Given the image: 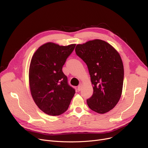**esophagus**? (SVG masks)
<instances>
[{"label": "esophagus", "mask_w": 148, "mask_h": 148, "mask_svg": "<svg viewBox=\"0 0 148 148\" xmlns=\"http://www.w3.org/2000/svg\"><path fill=\"white\" fill-rule=\"evenodd\" d=\"M82 86V84H80L78 86V88H77V89H78V91H80V90H81Z\"/></svg>", "instance_id": "34e87169"}]
</instances>
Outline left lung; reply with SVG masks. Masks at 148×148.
Segmentation results:
<instances>
[{"instance_id":"obj_1","label":"left lung","mask_w":148,"mask_h":148,"mask_svg":"<svg viewBox=\"0 0 148 148\" xmlns=\"http://www.w3.org/2000/svg\"><path fill=\"white\" fill-rule=\"evenodd\" d=\"M75 51L90 75L93 93L87 99L88 106L98 114L110 111L119 101L123 90L124 67L119 52L101 39L78 44Z\"/></svg>"}]
</instances>
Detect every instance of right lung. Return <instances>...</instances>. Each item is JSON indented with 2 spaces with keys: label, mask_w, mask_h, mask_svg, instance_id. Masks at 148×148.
I'll list each match as a JSON object with an SVG mask.
<instances>
[{
  "label": "right lung",
  "mask_w": 148,
  "mask_h": 148,
  "mask_svg": "<svg viewBox=\"0 0 148 148\" xmlns=\"http://www.w3.org/2000/svg\"><path fill=\"white\" fill-rule=\"evenodd\" d=\"M75 45L47 42L39 47L32 56L29 69L31 94L38 107L47 115L63 114L75 93L62 70Z\"/></svg>",
  "instance_id": "add662e5"
}]
</instances>
